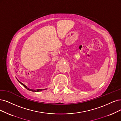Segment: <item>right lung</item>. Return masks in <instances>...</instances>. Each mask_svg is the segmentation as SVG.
<instances>
[{
    "instance_id": "right-lung-1",
    "label": "right lung",
    "mask_w": 121,
    "mask_h": 121,
    "mask_svg": "<svg viewBox=\"0 0 121 121\" xmlns=\"http://www.w3.org/2000/svg\"><path fill=\"white\" fill-rule=\"evenodd\" d=\"M18 82L21 84L22 85H23L26 89H27V90H29V91H33V92H39V91H42V90H45V89H36V90H34V89H29L27 87L26 85H25L24 84H23L22 83H21L20 81H19L18 80Z\"/></svg>"
}]
</instances>
